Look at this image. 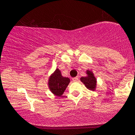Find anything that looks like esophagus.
<instances>
[{
  "mask_svg": "<svg viewBox=\"0 0 135 135\" xmlns=\"http://www.w3.org/2000/svg\"><path fill=\"white\" fill-rule=\"evenodd\" d=\"M73 79V81H77L79 80V77H74V78L72 79Z\"/></svg>",
  "mask_w": 135,
  "mask_h": 135,
  "instance_id": "obj_1",
  "label": "esophagus"
}]
</instances>
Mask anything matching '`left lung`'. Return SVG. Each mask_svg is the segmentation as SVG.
<instances>
[{
	"label": "left lung",
	"instance_id": "obj_1",
	"mask_svg": "<svg viewBox=\"0 0 135 135\" xmlns=\"http://www.w3.org/2000/svg\"><path fill=\"white\" fill-rule=\"evenodd\" d=\"M86 77H81V81L83 83L86 88L89 90H94L97 86V79L91 71H86Z\"/></svg>",
	"mask_w": 135,
	"mask_h": 135
}]
</instances>
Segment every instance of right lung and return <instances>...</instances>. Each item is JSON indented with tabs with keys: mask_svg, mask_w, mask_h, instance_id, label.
Returning a JSON list of instances; mask_svg holds the SVG:
<instances>
[{
	"mask_svg": "<svg viewBox=\"0 0 135 135\" xmlns=\"http://www.w3.org/2000/svg\"><path fill=\"white\" fill-rule=\"evenodd\" d=\"M69 82L70 79L68 77H63L60 71L56 69L49 79V89L56 96L61 97L64 93Z\"/></svg>",
	"mask_w": 135,
	"mask_h": 135,
	"instance_id": "obj_1",
	"label": "right lung"
}]
</instances>
